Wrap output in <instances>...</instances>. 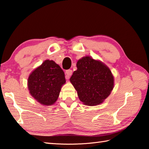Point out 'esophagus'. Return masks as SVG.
Listing matches in <instances>:
<instances>
[{"instance_id":"1","label":"esophagus","mask_w":149,"mask_h":149,"mask_svg":"<svg viewBox=\"0 0 149 149\" xmlns=\"http://www.w3.org/2000/svg\"><path fill=\"white\" fill-rule=\"evenodd\" d=\"M66 79H70V77L71 76L72 74V70H67L66 71Z\"/></svg>"}]
</instances>
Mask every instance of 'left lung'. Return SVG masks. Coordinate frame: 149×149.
<instances>
[{
    "instance_id": "8db88e82",
    "label": "left lung",
    "mask_w": 149,
    "mask_h": 149,
    "mask_svg": "<svg viewBox=\"0 0 149 149\" xmlns=\"http://www.w3.org/2000/svg\"><path fill=\"white\" fill-rule=\"evenodd\" d=\"M77 69L70 81L77 92L79 98L86 105L101 104L114 87L111 72L102 62L86 56L77 63Z\"/></svg>"
}]
</instances>
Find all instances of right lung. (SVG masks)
Masks as SVG:
<instances>
[{"label": "right lung", "mask_w": 149, "mask_h": 149, "mask_svg": "<svg viewBox=\"0 0 149 149\" xmlns=\"http://www.w3.org/2000/svg\"><path fill=\"white\" fill-rule=\"evenodd\" d=\"M65 83L61 68L53 61L46 60L30 74L28 88L31 95L40 104L51 105L57 100Z\"/></svg>", "instance_id": "right-lung-1"}]
</instances>
